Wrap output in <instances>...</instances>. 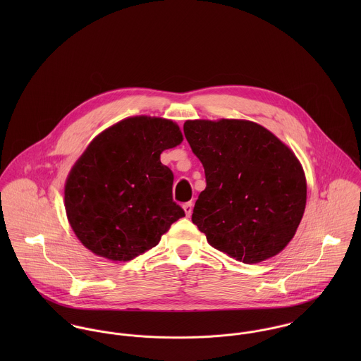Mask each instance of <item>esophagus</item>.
<instances>
[{"label":"esophagus","instance_id":"34e87169","mask_svg":"<svg viewBox=\"0 0 361 361\" xmlns=\"http://www.w3.org/2000/svg\"><path fill=\"white\" fill-rule=\"evenodd\" d=\"M183 209L186 212V216H190L192 215V211H193V203H185L183 204Z\"/></svg>","mask_w":361,"mask_h":361}]
</instances>
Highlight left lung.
I'll return each mask as SVG.
<instances>
[{
	"label": "left lung",
	"instance_id": "left-lung-1",
	"mask_svg": "<svg viewBox=\"0 0 361 361\" xmlns=\"http://www.w3.org/2000/svg\"><path fill=\"white\" fill-rule=\"evenodd\" d=\"M206 189L192 221L216 250L245 264L276 256L303 218L307 185L295 153L261 125L242 119L186 121Z\"/></svg>",
	"mask_w": 361,
	"mask_h": 361
}]
</instances>
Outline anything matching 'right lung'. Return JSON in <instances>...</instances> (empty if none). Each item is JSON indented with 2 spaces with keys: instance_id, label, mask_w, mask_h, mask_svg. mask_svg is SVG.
Segmentation results:
<instances>
[{
  "instance_id": "obj_1",
  "label": "right lung",
  "mask_w": 361,
  "mask_h": 361,
  "mask_svg": "<svg viewBox=\"0 0 361 361\" xmlns=\"http://www.w3.org/2000/svg\"><path fill=\"white\" fill-rule=\"evenodd\" d=\"M183 140L162 118H126L100 133L65 183V209L78 239L94 255L133 259L185 216L172 199L173 173L159 161Z\"/></svg>"
}]
</instances>
